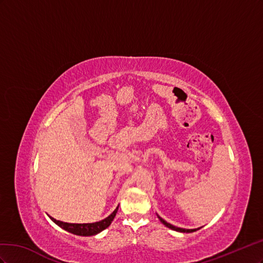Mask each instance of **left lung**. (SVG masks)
<instances>
[{
    "mask_svg": "<svg viewBox=\"0 0 263 263\" xmlns=\"http://www.w3.org/2000/svg\"><path fill=\"white\" fill-rule=\"evenodd\" d=\"M159 217V219L161 220V222H163L165 226L166 227H168V228H171V229H173V230H175V231H179V232H194V231H196L197 229H184V228H178V227H175V226H173V224H171V223H168V222H166L165 221L163 218H161L160 216H157ZM199 229V228H198Z\"/></svg>",
    "mask_w": 263,
    "mask_h": 263,
    "instance_id": "left-lung-1",
    "label": "left lung"
}]
</instances>
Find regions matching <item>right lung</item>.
<instances>
[{
    "instance_id": "add662e5",
    "label": "right lung",
    "mask_w": 263,
    "mask_h": 263,
    "mask_svg": "<svg viewBox=\"0 0 263 263\" xmlns=\"http://www.w3.org/2000/svg\"><path fill=\"white\" fill-rule=\"evenodd\" d=\"M119 206L115 209V212L112 213L109 217H107L106 219H103L98 222H92V223H68V222H63L59 221L50 217V219L54 221L56 224H58L59 227H62L66 231L71 232L73 235L77 236H93L99 234L100 231L104 230L107 227L110 226V223L112 220L115 219V217L117 215Z\"/></svg>"
}]
</instances>
